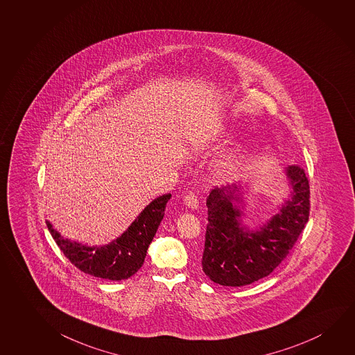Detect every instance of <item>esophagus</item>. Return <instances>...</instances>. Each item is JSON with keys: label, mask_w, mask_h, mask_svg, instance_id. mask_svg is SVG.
<instances>
[{"label": "esophagus", "mask_w": 355, "mask_h": 355, "mask_svg": "<svg viewBox=\"0 0 355 355\" xmlns=\"http://www.w3.org/2000/svg\"><path fill=\"white\" fill-rule=\"evenodd\" d=\"M183 202L186 204V207H189L191 210H194V209H198L199 207V200H198L197 194L196 193H188L184 199H183Z\"/></svg>", "instance_id": "34e87169"}]
</instances>
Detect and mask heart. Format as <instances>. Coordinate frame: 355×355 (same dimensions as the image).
<instances>
[{
	"label": "heart",
	"instance_id": "1",
	"mask_svg": "<svg viewBox=\"0 0 355 355\" xmlns=\"http://www.w3.org/2000/svg\"><path fill=\"white\" fill-rule=\"evenodd\" d=\"M229 135V131L225 128L218 129L213 135H207V137H199L194 141V148L197 151L207 150L213 145L214 142H220L224 137ZM245 151L243 144H236L234 146L227 148L226 151L218 155L216 159L214 161L211 172L216 180H229L231 177L237 175L245 164Z\"/></svg>",
	"mask_w": 355,
	"mask_h": 355
}]
</instances>
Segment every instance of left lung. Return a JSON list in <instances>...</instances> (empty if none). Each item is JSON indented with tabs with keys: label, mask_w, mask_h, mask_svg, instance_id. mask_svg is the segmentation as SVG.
<instances>
[{
	"label": "left lung",
	"mask_w": 355,
	"mask_h": 355,
	"mask_svg": "<svg viewBox=\"0 0 355 355\" xmlns=\"http://www.w3.org/2000/svg\"><path fill=\"white\" fill-rule=\"evenodd\" d=\"M283 173L289 197L256 229L243 221L248 207L243 187H215L210 191L202 266L214 283L237 288L266 278L293 248L309 220L310 186L299 166H289Z\"/></svg>",
	"instance_id": "1"
}]
</instances>
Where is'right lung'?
I'll return each mask as SVG.
<instances>
[{"label":"right lung","mask_w":355,"mask_h":355,"mask_svg":"<svg viewBox=\"0 0 355 355\" xmlns=\"http://www.w3.org/2000/svg\"><path fill=\"white\" fill-rule=\"evenodd\" d=\"M169 199L171 194L155 198L130 226L108 245H83L61 236L48 220L46 226L66 258L81 272L97 278L124 280L137 273L144 264Z\"/></svg>","instance_id":"add662e5"}]
</instances>
